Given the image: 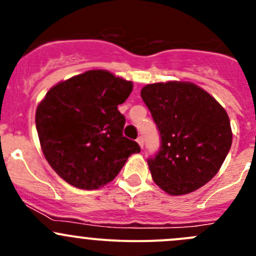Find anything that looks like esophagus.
<instances>
[{
    "label": "esophagus",
    "instance_id": "obj_1",
    "mask_svg": "<svg viewBox=\"0 0 256 256\" xmlns=\"http://www.w3.org/2000/svg\"><path fill=\"white\" fill-rule=\"evenodd\" d=\"M136 141H138V144H140V147H141V148H142V147H144V138H141V136H138V140H136Z\"/></svg>",
    "mask_w": 256,
    "mask_h": 256
}]
</instances>
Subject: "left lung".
Returning <instances> with one entry per match:
<instances>
[{"label":"left lung","instance_id":"left-lung-1","mask_svg":"<svg viewBox=\"0 0 256 256\" xmlns=\"http://www.w3.org/2000/svg\"><path fill=\"white\" fill-rule=\"evenodd\" d=\"M141 98L161 135V148L147 161L154 182L171 196L188 194L208 183L233 140L224 108L188 82L144 85Z\"/></svg>","mask_w":256,"mask_h":256}]
</instances>
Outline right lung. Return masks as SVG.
I'll list each match as a JSON object with an SVG mask.
<instances>
[{
    "mask_svg": "<svg viewBox=\"0 0 256 256\" xmlns=\"http://www.w3.org/2000/svg\"><path fill=\"white\" fill-rule=\"evenodd\" d=\"M132 82L102 69L88 70L49 89L36 110L43 154L66 182L98 190L118 176L138 142L122 136L125 118L118 110Z\"/></svg>",
    "mask_w": 256,
    "mask_h": 256,
    "instance_id": "right-lung-1",
    "label": "right lung"
}]
</instances>
